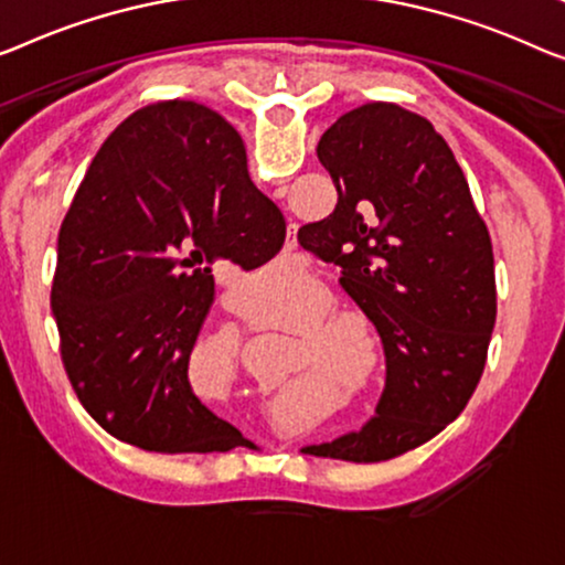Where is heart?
Wrapping results in <instances>:
<instances>
[{
    "instance_id": "heart-1",
    "label": "heart",
    "mask_w": 565,
    "mask_h": 565,
    "mask_svg": "<svg viewBox=\"0 0 565 565\" xmlns=\"http://www.w3.org/2000/svg\"><path fill=\"white\" fill-rule=\"evenodd\" d=\"M330 309V294L324 289H307L266 301L256 311V319L264 330L299 332V340L291 342V373L319 370V373L332 375L334 381L360 388L377 365L373 337L358 319L344 315L327 317ZM200 350L221 383H231L235 370L233 334L217 332L207 337L200 342ZM319 373L307 375L289 393H299L307 385L319 383Z\"/></svg>"
}]
</instances>
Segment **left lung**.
I'll use <instances>...</instances> for the list:
<instances>
[{
  "instance_id": "1",
  "label": "left lung",
  "mask_w": 565,
  "mask_h": 565,
  "mask_svg": "<svg viewBox=\"0 0 565 565\" xmlns=\"http://www.w3.org/2000/svg\"><path fill=\"white\" fill-rule=\"evenodd\" d=\"M317 157L337 205L299 241L342 266V289L383 342L385 388L360 431L301 451L385 461L449 426L482 377L498 317L492 241L449 145L398 104L342 114Z\"/></svg>"
}]
</instances>
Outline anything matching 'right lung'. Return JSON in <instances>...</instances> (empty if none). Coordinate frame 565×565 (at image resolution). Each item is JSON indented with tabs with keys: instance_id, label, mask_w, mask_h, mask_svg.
Wrapping results in <instances>:
<instances>
[{
	"instance_id": "obj_1",
	"label": "right lung",
	"mask_w": 565,
	"mask_h": 565,
	"mask_svg": "<svg viewBox=\"0 0 565 565\" xmlns=\"http://www.w3.org/2000/svg\"><path fill=\"white\" fill-rule=\"evenodd\" d=\"M271 217L281 210L213 108L159 100L104 141L57 235L50 305L73 391L108 434L159 454L246 444L198 398L188 367L213 264L271 258L284 243Z\"/></svg>"
}]
</instances>
